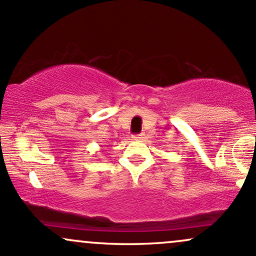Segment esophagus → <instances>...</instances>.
I'll use <instances>...</instances> for the list:
<instances>
[{
    "label": "esophagus",
    "instance_id": "1",
    "mask_svg": "<svg viewBox=\"0 0 256 256\" xmlns=\"http://www.w3.org/2000/svg\"><path fill=\"white\" fill-rule=\"evenodd\" d=\"M143 138H144V134H137V136H134V140H143Z\"/></svg>",
    "mask_w": 256,
    "mask_h": 256
}]
</instances>
